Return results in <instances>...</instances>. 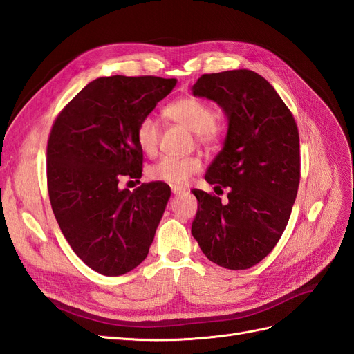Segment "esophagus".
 <instances>
[{
    "label": "esophagus",
    "mask_w": 354,
    "mask_h": 354,
    "mask_svg": "<svg viewBox=\"0 0 354 354\" xmlns=\"http://www.w3.org/2000/svg\"><path fill=\"white\" fill-rule=\"evenodd\" d=\"M171 192H173L174 195H183V194H186V189L180 187V186H173L171 187Z\"/></svg>",
    "instance_id": "1"
}]
</instances>
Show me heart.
<instances>
[{"mask_svg":"<svg viewBox=\"0 0 354 354\" xmlns=\"http://www.w3.org/2000/svg\"><path fill=\"white\" fill-rule=\"evenodd\" d=\"M165 113L171 120L183 124L194 131L202 143H212L218 137V125L216 124V112L205 102L196 97H183L167 106ZM159 127L153 116H143L136 128V140L138 147L147 155L155 152L158 145ZM201 169V160L194 156L177 158L162 156L147 171V176L153 181L181 186Z\"/></svg>","mask_w":354,"mask_h":354,"instance_id":"b5f03b06","label":"heart"}]
</instances>
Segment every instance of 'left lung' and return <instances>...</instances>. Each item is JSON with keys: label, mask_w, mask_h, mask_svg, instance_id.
<instances>
[{"label": "left lung", "mask_w": 354, "mask_h": 354, "mask_svg": "<svg viewBox=\"0 0 354 354\" xmlns=\"http://www.w3.org/2000/svg\"><path fill=\"white\" fill-rule=\"evenodd\" d=\"M192 93L216 102L227 120L205 180L229 190L226 203L194 190L192 234L209 261L250 269L274 248L291 216L299 185L298 128L276 90L248 69L202 75Z\"/></svg>", "instance_id": "obj_1"}]
</instances>
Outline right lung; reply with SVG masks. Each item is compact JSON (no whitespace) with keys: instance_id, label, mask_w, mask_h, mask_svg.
<instances>
[{"instance_id":"add662e5","label":"right lung","mask_w":354,"mask_h":354,"mask_svg":"<svg viewBox=\"0 0 354 354\" xmlns=\"http://www.w3.org/2000/svg\"><path fill=\"white\" fill-rule=\"evenodd\" d=\"M176 78L102 77L66 104L47 145L53 212L71 248L90 269L121 276L140 264L153 242L171 189L149 183L120 189L121 176L142 177L136 128L173 91Z\"/></svg>"}]
</instances>
